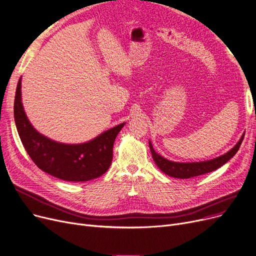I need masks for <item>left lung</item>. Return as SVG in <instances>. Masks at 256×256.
Wrapping results in <instances>:
<instances>
[{"label": "left lung", "instance_id": "obj_1", "mask_svg": "<svg viewBox=\"0 0 256 256\" xmlns=\"http://www.w3.org/2000/svg\"><path fill=\"white\" fill-rule=\"evenodd\" d=\"M244 135L245 134L242 135L241 140H240L238 144L226 154L217 157L215 159L202 161V162H191V163L174 162V161L165 159L164 157L157 154L155 152V150L153 148L151 142H148V146H150V150H151L152 157L155 163L164 174H168L170 176L178 178H189L206 174V172H214L217 168H221L222 165H224L230 159H232L236 155V153L238 151L240 146H241L244 140Z\"/></svg>", "mask_w": 256, "mask_h": 256}]
</instances>
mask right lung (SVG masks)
<instances>
[{
  "mask_svg": "<svg viewBox=\"0 0 256 256\" xmlns=\"http://www.w3.org/2000/svg\"><path fill=\"white\" fill-rule=\"evenodd\" d=\"M22 78L14 99V120L26 153L37 166L52 176L69 182H86L106 172L112 160V146L120 124L80 144L56 142L40 134L28 122L22 103Z\"/></svg>",
  "mask_w": 256,
  "mask_h": 256,
  "instance_id": "right-lung-1",
  "label": "right lung"
}]
</instances>
